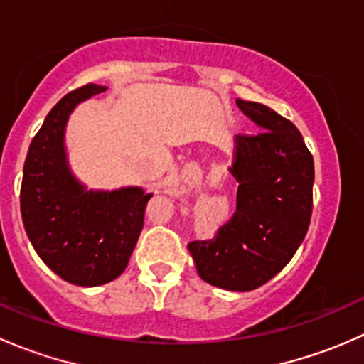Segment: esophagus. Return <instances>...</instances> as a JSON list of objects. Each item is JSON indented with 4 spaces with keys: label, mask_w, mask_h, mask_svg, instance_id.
<instances>
[{
    "label": "esophagus",
    "mask_w": 364,
    "mask_h": 364,
    "mask_svg": "<svg viewBox=\"0 0 364 364\" xmlns=\"http://www.w3.org/2000/svg\"><path fill=\"white\" fill-rule=\"evenodd\" d=\"M188 183H190V185H199V183H200V171L188 172Z\"/></svg>",
    "instance_id": "obj_1"
}]
</instances>
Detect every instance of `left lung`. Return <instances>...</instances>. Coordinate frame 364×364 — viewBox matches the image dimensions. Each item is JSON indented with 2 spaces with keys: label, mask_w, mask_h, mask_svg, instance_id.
Segmentation results:
<instances>
[{
  "label": "left lung",
  "mask_w": 364,
  "mask_h": 364,
  "mask_svg": "<svg viewBox=\"0 0 364 364\" xmlns=\"http://www.w3.org/2000/svg\"><path fill=\"white\" fill-rule=\"evenodd\" d=\"M260 128L237 134L230 172L240 183L236 211L211 240L188 243L197 273L225 291L269 282L294 257L314 208V156L294 124L267 105L236 100Z\"/></svg>",
  "instance_id": "obj_1"
}]
</instances>
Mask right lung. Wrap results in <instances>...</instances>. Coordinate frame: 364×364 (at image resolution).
<instances>
[{
	"label": "right lung",
	"instance_id": "obj_1",
	"mask_svg": "<svg viewBox=\"0 0 364 364\" xmlns=\"http://www.w3.org/2000/svg\"><path fill=\"white\" fill-rule=\"evenodd\" d=\"M105 90L86 84L50 109L29 144L21 185V215L35 252L58 277L82 287L107 284L123 273L153 197L139 186L86 190L70 171L65 151L70 112Z\"/></svg>",
	"mask_w": 364,
	"mask_h": 364
}]
</instances>
